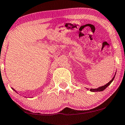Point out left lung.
<instances>
[{
	"label": "left lung",
	"mask_w": 125,
	"mask_h": 125,
	"mask_svg": "<svg viewBox=\"0 0 125 125\" xmlns=\"http://www.w3.org/2000/svg\"><path fill=\"white\" fill-rule=\"evenodd\" d=\"M114 77H115V76H114V77L113 78V79H112V80H111V81L109 82H108V83L106 84V85H104V86H101V87H99V88H97V89H90V91H92V92L102 91H103V90H104V89H105L106 88H107V87H108V86H109V85H110L111 83V82H112L113 81V80H114Z\"/></svg>",
	"instance_id": "obj_1"
}]
</instances>
